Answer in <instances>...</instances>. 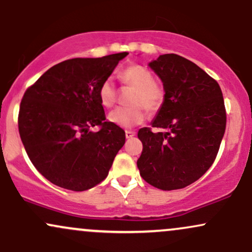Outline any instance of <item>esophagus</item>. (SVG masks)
<instances>
[{
    "mask_svg": "<svg viewBox=\"0 0 252 252\" xmlns=\"http://www.w3.org/2000/svg\"><path fill=\"white\" fill-rule=\"evenodd\" d=\"M135 135H136V132L132 131V130H126V138L134 137Z\"/></svg>",
    "mask_w": 252,
    "mask_h": 252,
    "instance_id": "esophagus-1",
    "label": "esophagus"
}]
</instances>
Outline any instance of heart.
Instances as JSON below:
<instances>
[{
	"label": "heart",
	"instance_id": "obj_1",
	"mask_svg": "<svg viewBox=\"0 0 252 252\" xmlns=\"http://www.w3.org/2000/svg\"><path fill=\"white\" fill-rule=\"evenodd\" d=\"M124 86L134 89L129 98L131 106L117 108L110 112L109 121L121 128H131L141 124L146 112H158L164 102V90L155 82L154 74L141 65H131L120 73ZM98 98L104 108H111L117 100V90L111 79H105L98 90Z\"/></svg>",
	"mask_w": 252,
	"mask_h": 252
}]
</instances>
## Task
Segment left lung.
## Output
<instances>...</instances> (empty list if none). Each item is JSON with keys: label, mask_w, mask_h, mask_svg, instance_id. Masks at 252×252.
I'll return each instance as SVG.
<instances>
[{"label": "left lung", "mask_w": 252, "mask_h": 252, "mask_svg": "<svg viewBox=\"0 0 252 252\" xmlns=\"http://www.w3.org/2000/svg\"><path fill=\"white\" fill-rule=\"evenodd\" d=\"M149 66L166 91L152 126L166 132L138 130L143 149L137 167L156 189H185L215 162L226 128L224 98L217 80L186 58L162 54Z\"/></svg>", "instance_id": "left-lung-1"}]
</instances>
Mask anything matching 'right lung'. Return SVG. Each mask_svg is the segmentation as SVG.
<instances>
[{"mask_svg":"<svg viewBox=\"0 0 252 252\" xmlns=\"http://www.w3.org/2000/svg\"><path fill=\"white\" fill-rule=\"evenodd\" d=\"M126 56L65 60L26 90L20 137L32 163L52 184L80 192L108 176L126 132L106 120L98 90ZM91 126L100 130L91 132Z\"/></svg>","mask_w":252,"mask_h":252,"instance_id":"right-lung-1","label":"right lung"}]
</instances>
